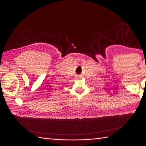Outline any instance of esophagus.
<instances>
[{"instance_id":"obj_1","label":"esophagus","mask_w":146,"mask_h":146,"mask_svg":"<svg viewBox=\"0 0 146 146\" xmlns=\"http://www.w3.org/2000/svg\"><path fill=\"white\" fill-rule=\"evenodd\" d=\"M77 78H79V77H77Z\"/></svg>"}]
</instances>
